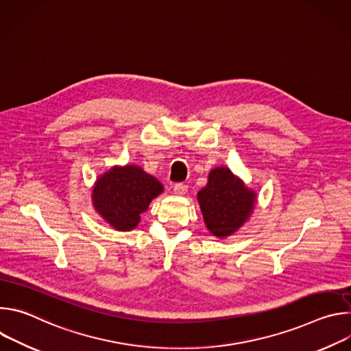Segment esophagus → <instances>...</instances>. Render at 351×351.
Listing matches in <instances>:
<instances>
[{
	"mask_svg": "<svg viewBox=\"0 0 351 351\" xmlns=\"http://www.w3.org/2000/svg\"><path fill=\"white\" fill-rule=\"evenodd\" d=\"M173 191L176 195H184L187 193V186L183 183H176L173 186Z\"/></svg>",
	"mask_w": 351,
	"mask_h": 351,
	"instance_id": "obj_1",
	"label": "esophagus"
}]
</instances>
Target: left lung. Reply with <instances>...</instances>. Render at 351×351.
<instances>
[{"instance_id":"left-lung-1","label":"left lung","mask_w":351,"mask_h":351,"mask_svg":"<svg viewBox=\"0 0 351 351\" xmlns=\"http://www.w3.org/2000/svg\"><path fill=\"white\" fill-rule=\"evenodd\" d=\"M199 208L208 230L217 237H228L252 215L257 202L256 191L250 190L229 168H215L208 183L197 194Z\"/></svg>"}]
</instances>
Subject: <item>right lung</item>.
<instances>
[{
    "instance_id": "obj_1",
    "label": "right lung",
    "mask_w": 351,
    "mask_h": 351,
    "mask_svg": "<svg viewBox=\"0 0 351 351\" xmlns=\"http://www.w3.org/2000/svg\"><path fill=\"white\" fill-rule=\"evenodd\" d=\"M164 187L137 165L114 167L99 176L93 187V206L114 229H134L140 215Z\"/></svg>"
}]
</instances>
